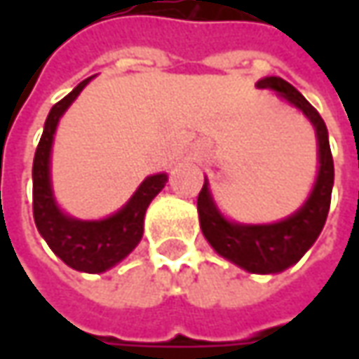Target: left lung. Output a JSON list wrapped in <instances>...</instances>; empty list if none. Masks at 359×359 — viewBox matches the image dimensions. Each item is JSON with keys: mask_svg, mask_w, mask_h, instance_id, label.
<instances>
[{"mask_svg": "<svg viewBox=\"0 0 359 359\" xmlns=\"http://www.w3.org/2000/svg\"><path fill=\"white\" fill-rule=\"evenodd\" d=\"M255 86L259 90L276 91L287 104L297 107L310 119L316 130L320 170L310 198L296 214L282 222L262 226L236 224L226 219L217 210L210 194V184L205 180L198 196V214L205 240L222 257L252 273H280L299 262L324 229L334 187V159L324 119L292 83H287L282 77L269 76L259 79Z\"/></svg>", "mask_w": 359, "mask_h": 359, "instance_id": "1", "label": "left lung"}]
</instances>
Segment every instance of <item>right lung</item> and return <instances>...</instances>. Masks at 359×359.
I'll list each match as a JSON object with an SVG mask.
<instances>
[{
	"mask_svg": "<svg viewBox=\"0 0 359 359\" xmlns=\"http://www.w3.org/2000/svg\"><path fill=\"white\" fill-rule=\"evenodd\" d=\"M91 77L83 79L62 102L53 105L46 119L34 158V219L37 231L48 241L51 252L69 268L86 273H102L105 269L114 268L135 250L144 236L145 210L163 189L168 175L156 173L145 177L131 200L119 212L105 219L83 222L65 215L57 208L49 180L53 133L63 111L74 104V100L90 83Z\"/></svg>",
	"mask_w": 359,
	"mask_h": 359,
	"instance_id": "obj_1",
	"label": "right lung"
}]
</instances>
